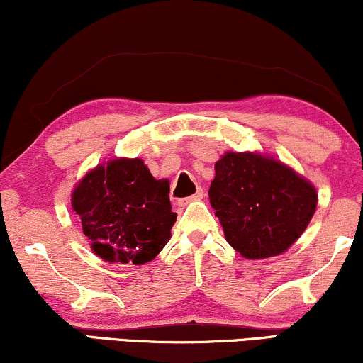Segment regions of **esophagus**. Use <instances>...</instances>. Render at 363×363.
<instances>
[{"instance_id": "34e87169", "label": "esophagus", "mask_w": 363, "mask_h": 363, "mask_svg": "<svg viewBox=\"0 0 363 363\" xmlns=\"http://www.w3.org/2000/svg\"><path fill=\"white\" fill-rule=\"evenodd\" d=\"M203 196H204V191L203 189H198V193H194L193 196H189V198H184V199L179 201V206H186V204L193 203V201L203 199Z\"/></svg>"}]
</instances>
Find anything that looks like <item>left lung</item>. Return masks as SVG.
Here are the masks:
<instances>
[{"label": "left lung", "mask_w": 363, "mask_h": 363, "mask_svg": "<svg viewBox=\"0 0 363 363\" xmlns=\"http://www.w3.org/2000/svg\"><path fill=\"white\" fill-rule=\"evenodd\" d=\"M208 194L226 242L250 260L286 252L318 204L311 182L281 160L253 152H226L215 164Z\"/></svg>", "instance_id": "left-lung-1"}]
</instances>
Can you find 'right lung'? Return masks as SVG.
Segmentation results:
<instances>
[{
  "label": "right lung",
  "mask_w": 363,
  "mask_h": 363,
  "mask_svg": "<svg viewBox=\"0 0 363 363\" xmlns=\"http://www.w3.org/2000/svg\"><path fill=\"white\" fill-rule=\"evenodd\" d=\"M71 204L96 255L120 264L155 259L177 218L169 182L155 181L142 159H113L89 170Z\"/></svg>",
  "instance_id": "obj_1"
}]
</instances>
